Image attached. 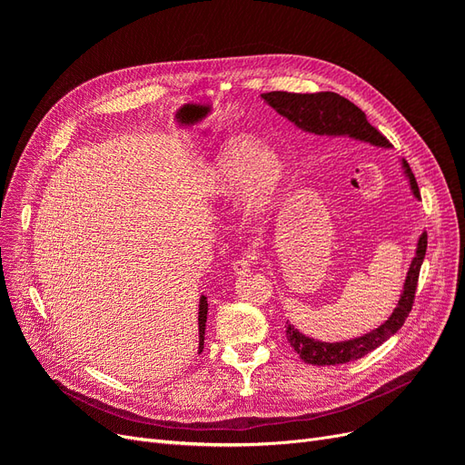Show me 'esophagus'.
<instances>
[{
  "label": "esophagus",
  "instance_id": "esophagus-1",
  "mask_svg": "<svg viewBox=\"0 0 465 465\" xmlns=\"http://www.w3.org/2000/svg\"><path fill=\"white\" fill-rule=\"evenodd\" d=\"M250 267H252V260H250V258H238L236 262H232V272H234L236 275L248 273Z\"/></svg>",
  "mask_w": 465,
  "mask_h": 465
}]
</instances>
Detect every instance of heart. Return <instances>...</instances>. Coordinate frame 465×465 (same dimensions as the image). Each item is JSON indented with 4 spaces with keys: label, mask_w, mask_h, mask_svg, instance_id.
<instances>
[{
    "label": "heart",
    "mask_w": 465,
    "mask_h": 465,
    "mask_svg": "<svg viewBox=\"0 0 465 465\" xmlns=\"http://www.w3.org/2000/svg\"><path fill=\"white\" fill-rule=\"evenodd\" d=\"M283 164L270 149L246 137L231 139L211 166V190L219 198H232L244 190L252 215H265L283 184Z\"/></svg>",
    "instance_id": "obj_1"
}]
</instances>
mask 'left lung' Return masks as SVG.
I'll return each mask as SVG.
<instances>
[{
	"mask_svg": "<svg viewBox=\"0 0 465 465\" xmlns=\"http://www.w3.org/2000/svg\"><path fill=\"white\" fill-rule=\"evenodd\" d=\"M262 98L273 110H277L281 116L292 122L302 132L314 134V135H328V137L347 135L376 147H386V149L390 147L388 139L380 134L374 125H371L367 116H364V112L351 101H347L345 96L337 93L323 91V93L302 94V93L272 91V93H263ZM401 168L407 180H410L413 195L419 198L420 193H419L417 180L405 159H401ZM425 252H427V232H420L417 241L415 258L411 260L410 272H407L398 306L393 308L391 316L382 323V326H378L376 330L364 333L361 337H355V340L328 343V341L312 340V337L301 333L292 326V323L287 322L285 326L287 341L294 349V353L308 364L330 367V364H345L351 361H357L364 355H369L371 351L382 345L386 340H390V337L403 326L405 318L411 312L415 291H417V279H419L420 265H423V260H425Z\"/></svg>",
	"mask_w": 465,
	"mask_h": 465,
	"instance_id": "obj_1",
	"label": "left lung"
}]
</instances>
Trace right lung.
<instances>
[{"instance_id":"add662e5","label":"right lung","mask_w":465,"mask_h":465,"mask_svg":"<svg viewBox=\"0 0 465 465\" xmlns=\"http://www.w3.org/2000/svg\"><path fill=\"white\" fill-rule=\"evenodd\" d=\"M205 322H207V297L200 299V316H198V323H200V347H198V353L203 351V340H205Z\"/></svg>"}]
</instances>
